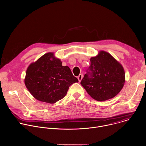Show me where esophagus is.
Returning <instances> with one entry per match:
<instances>
[{"instance_id":"1","label":"esophagus","mask_w":146,"mask_h":146,"mask_svg":"<svg viewBox=\"0 0 146 146\" xmlns=\"http://www.w3.org/2000/svg\"><path fill=\"white\" fill-rule=\"evenodd\" d=\"M82 77H83V74H80V75L78 76V80L79 81V82H80L81 81V80L82 79Z\"/></svg>"}]
</instances>
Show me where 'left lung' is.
Returning <instances> with one entry per match:
<instances>
[{"label":"left lung","instance_id":"obj_1","mask_svg":"<svg viewBox=\"0 0 146 146\" xmlns=\"http://www.w3.org/2000/svg\"><path fill=\"white\" fill-rule=\"evenodd\" d=\"M86 72L81 85L98 101H105L116 96L125 82L123 68L105 51H101L97 56L90 58V65Z\"/></svg>","mask_w":146,"mask_h":146}]
</instances>
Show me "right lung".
<instances>
[{"label": "right lung", "mask_w": 146, "mask_h": 146, "mask_svg": "<svg viewBox=\"0 0 146 146\" xmlns=\"http://www.w3.org/2000/svg\"><path fill=\"white\" fill-rule=\"evenodd\" d=\"M24 82L36 100L54 104L62 99L69 87L78 80L68 66H62L53 53H48L28 66Z\"/></svg>", "instance_id": "1"}]
</instances>
